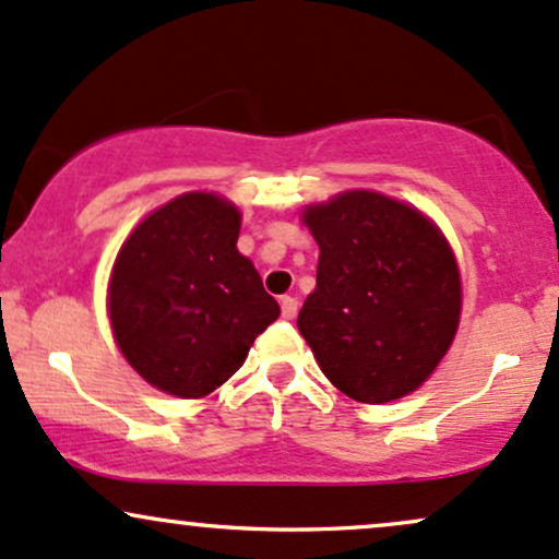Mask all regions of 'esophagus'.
<instances>
[{
    "label": "esophagus",
    "instance_id": "1",
    "mask_svg": "<svg viewBox=\"0 0 559 559\" xmlns=\"http://www.w3.org/2000/svg\"><path fill=\"white\" fill-rule=\"evenodd\" d=\"M280 309H282V319H296V313H298V298L282 296V298H280Z\"/></svg>",
    "mask_w": 559,
    "mask_h": 559
}]
</instances>
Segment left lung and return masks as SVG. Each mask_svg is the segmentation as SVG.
I'll return each mask as SVG.
<instances>
[{
    "mask_svg": "<svg viewBox=\"0 0 559 559\" xmlns=\"http://www.w3.org/2000/svg\"><path fill=\"white\" fill-rule=\"evenodd\" d=\"M319 246L298 330L337 391L385 404L423 385L462 309L451 248L423 213L356 190L304 213Z\"/></svg>",
    "mask_w": 559,
    "mask_h": 559,
    "instance_id": "obj_1",
    "label": "left lung"
}]
</instances>
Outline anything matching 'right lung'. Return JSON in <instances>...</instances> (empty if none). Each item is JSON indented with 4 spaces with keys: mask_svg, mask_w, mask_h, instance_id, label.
<instances>
[{
    "mask_svg": "<svg viewBox=\"0 0 559 559\" xmlns=\"http://www.w3.org/2000/svg\"><path fill=\"white\" fill-rule=\"evenodd\" d=\"M237 235L235 205L190 192L150 213L118 250L110 280L118 348L171 396L216 391L280 317Z\"/></svg>",
    "mask_w": 559,
    "mask_h": 559,
    "instance_id": "right-lung-1",
    "label": "right lung"
}]
</instances>
